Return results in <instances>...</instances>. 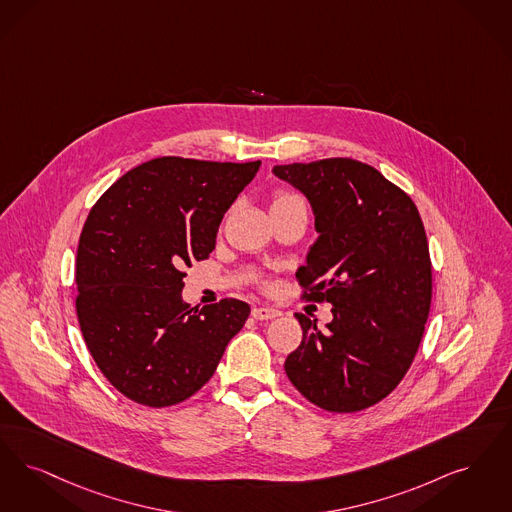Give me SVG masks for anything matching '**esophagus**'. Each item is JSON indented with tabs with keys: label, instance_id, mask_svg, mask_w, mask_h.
<instances>
[{
	"label": "esophagus",
	"instance_id": "1",
	"mask_svg": "<svg viewBox=\"0 0 512 512\" xmlns=\"http://www.w3.org/2000/svg\"><path fill=\"white\" fill-rule=\"evenodd\" d=\"M251 316L255 320H272V318L280 316V310L272 307H255L251 310Z\"/></svg>",
	"mask_w": 512,
	"mask_h": 512
}]
</instances>
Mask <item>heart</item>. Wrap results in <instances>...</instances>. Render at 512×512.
I'll return each mask as SVG.
<instances>
[{
    "mask_svg": "<svg viewBox=\"0 0 512 512\" xmlns=\"http://www.w3.org/2000/svg\"><path fill=\"white\" fill-rule=\"evenodd\" d=\"M297 202H303L297 194L287 192V190H276V192L272 194L270 209H274V207H282V205L297 204Z\"/></svg>",
    "mask_w": 512,
    "mask_h": 512,
    "instance_id": "heart-1",
    "label": "heart"
}]
</instances>
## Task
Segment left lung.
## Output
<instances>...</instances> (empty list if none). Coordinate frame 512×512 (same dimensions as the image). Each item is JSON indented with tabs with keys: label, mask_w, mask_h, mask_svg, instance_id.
Returning <instances> with one entry per match:
<instances>
[{
	"label": "left lung",
	"mask_w": 512,
	"mask_h": 512,
	"mask_svg": "<svg viewBox=\"0 0 512 512\" xmlns=\"http://www.w3.org/2000/svg\"><path fill=\"white\" fill-rule=\"evenodd\" d=\"M274 173L307 196L320 232L297 270L301 299L333 305L328 329L297 316L303 341L286 358L287 377L318 408H369L404 379L429 318L432 263L417 205L352 158Z\"/></svg>",
	"instance_id": "8db88e82"
}]
</instances>
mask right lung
<instances>
[{"mask_svg":"<svg viewBox=\"0 0 512 512\" xmlns=\"http://www.w3.org/2000/svg\"><path fill=\"white\" fill-rule=\"evenodd\" d=\"M261 162L162 156L91 207L76 259L85 345L112 387L148 408L184 402L213 377L249 305L183 303L184 268L209 259L226 209Z\"/></svg>","mask_w":512,"mask_h":512,"instance_id":"obj_1","label":"right lung"}]
</instances>
